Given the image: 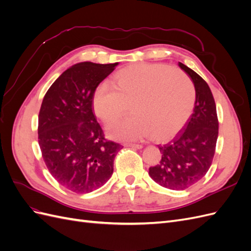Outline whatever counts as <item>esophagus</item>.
Wrapping results in <instances>:
<instances>
[{
  "instance_id": "34e87169",
  "label": "esophagus",
  "mask_w": 251,
  "mask_h": 251,
  "mask_svg": "<svg viewBox=\"0 0 251 251\" xmlns=\"http://www.w3.org/2000/svg\"><path fill=\"white\" fill-rule=\"evenodd\" d=\"M125 146L126 147H130L132 149H141L142 148L141 144H136V143H126Z\"/></svg>"
}]
</instances>
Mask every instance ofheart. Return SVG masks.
<instances>
[{"mask_svg":"<svg viewBox=\"0 0 251 251\" xmlns=\"http://www.w3.org/2000/svg\"><path fill=\"white\" fill-rule=\"evenodd\" d=\"M196 88L187 75L163 64H133L117 71L113 86L102 82L93 94L95 115L115 124L130 105L132 115L110 128L111 137L168 141L186 125L195 109Z\"/></svg>","mask_w":251,"mask_h":251,"instance_id":"1","label":"heart"}]
</instances>
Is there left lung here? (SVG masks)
<instances>
[{"mask_svg":"<svg viewBox=\"0 0 251 251\" xmlns=\"http://www.w3.org/2000/svg\"><path fill=\"white\" fill-rule=\"evenodd\" d=\"M179 66L191 76L196 88L194 113L172 141L158 146L162 154L160 162L149 171L158 184L175 191L188 188L206 175L219 134L216 102L207 82L184 64Z\"/></svg>","mask_w":251,"mask_h":251,"instance_id":"obj_1","label":"left lung"}]
</instances>
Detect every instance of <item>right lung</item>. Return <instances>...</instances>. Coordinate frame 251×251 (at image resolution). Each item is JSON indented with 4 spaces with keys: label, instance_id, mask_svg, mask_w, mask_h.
<instances>
[{
    "label": "right lung",
    "instance_id": "1",
    "mask_svg": "<svg viewBox=\"0 0 251 251\" xmlns=\"http://www.w3.org/2000/svg\"><path fill=\"white\" fill-rule=\"evenodd\" d=\"M118 64L79 63L66 70L45 94L39 114V144L48 171L76 194L102 186L124 147L104 138L93 114L97 86Z\"/></svg>",
    "mask_w": 251,
    "mask_h": 251
}]
</instances>
